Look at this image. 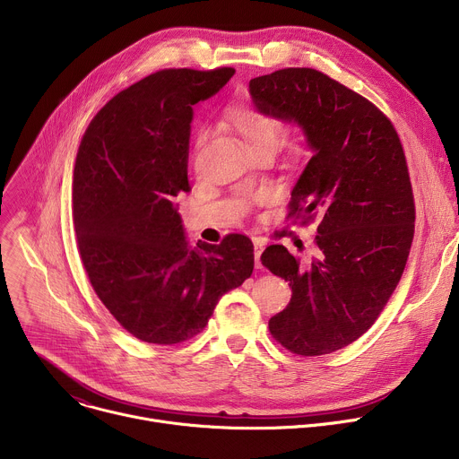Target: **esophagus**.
Segmentation results:
<instances>
[{
    "label": "esophagus",
    "mask_w": 459,
    "mask_h": 459,
    "mask_svg": "<svg viewBox=\"0 0 459 459\" xmlns=\"http://www.w3.org/2000/svg\"><path fill=\"white\" fill-rule=\"evenodd\" d=\"M252 243H254V259H255V269H261V261H259V257H261V252H264V248H265V243L261 241L259 238H254V239H252Z\"/></svg>",
    "instance_id": "34e87169"
}]
</instances>
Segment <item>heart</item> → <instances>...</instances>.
Wrapping results in <instances>:
<instances>
[{
    "instance_id": "obj_1",
    "label": "heart",
    "mask_w": 459,
    "mask_h": 459,
    "mask_svg": "<svg viewBox=\"0 0 459 459\" xmlns=\"http://www.w3.org/2000/svg\"><path fill=\"white\" fill-rule=\"evenodd\" d=\"M227 123L243 138L248 151L274 149L280 138V125L265 116H261L248 105L238 103L225 110ZM207 140V130H200L198 143Z\"/></svg>"
}]
</instances>
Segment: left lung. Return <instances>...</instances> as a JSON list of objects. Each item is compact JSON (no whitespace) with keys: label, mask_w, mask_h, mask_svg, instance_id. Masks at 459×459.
Instances as JSON below:
<instances>
[{"label":"left lung","mask_w":459,"mask_h":459,"mask_svg":"<svg viewBox=\"0 0 459 459\" xmlns=\"http://www.w3.org/2000/svg\"><path fill=\"white\" fill-rule=\"evenodd\" d=\"M248 92L259 114L303 130L312 158L289 218L321 220L310 259L283 245L261 254L292 287L269 329L294 354H331L370 329L407 265L416 211L403 147L376 105L319 71L281 69L250 80Z\"/></svg>","instance_id":"left-lung-1"}]
</instances>
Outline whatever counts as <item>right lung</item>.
Segmentation results:
<instances>
[{"instance_id": "obj_1", "label": "right lung", "mask_w": 459, "mask_h": 459, "mask_svg": "<svg viewBox=\"0 0 459 459\" xmlns=\"http://www.w3.org/2000/svg\"><path fill=\"white\" fill-rule=\"evenodd\" d=\"M234 69H167L114 96L91 121L73 181L74 229L89 280L142 342L181 343L205 329L220 298L250 278L243 234L190 247L176 198L188 192L194 105Z\"/></svg>"}]
</instances>
